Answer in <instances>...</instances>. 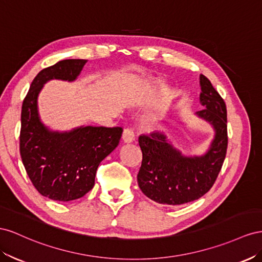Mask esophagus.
<instances>
[{"label": "esophagus", "mask_w": 262, "mask_h": 262, "mask_svg": "<svg viewBox=\"0 0 262 262\" xmlns=\"http://www.w3.org/2000/svg\"><path fill=\"white\" fill-rule=\"evenodd\" d=\"M124 143L126 144H130L134 141V139H135V135H134V132L132 129H125L123 132V136H122Z\"/></svg>", "instance_id": "34e87169"}]
</instances>
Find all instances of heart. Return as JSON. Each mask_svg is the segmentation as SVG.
<instances>
[{
  "label": "heart",
  "mask_w": 262,
  "mask_h": 262,
  "mask_svg": "<svg viewBox=\"0 0 262 262\" xmlns=\"http://www.w3.org/2000/svg\"><path fill=\"white\" fill-rule=\"evenodd\" d=\"M155 86L154 85H151V86H149V90H152Z\"/></svg>",
  "instance_id": "1"
}]
</instances>
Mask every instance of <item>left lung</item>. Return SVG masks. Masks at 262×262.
<instances>
[{"mask_svg":"<svg viewBox=\"0 0 262 262\" xmlns=\"http://www.w3.org/2000/svg\"><path fill=\"white\" fill-rule=\"evenodd\" d=\"M200 103L204 110L198 111L195 116L214 129L204 154H183L163 132L139 136L143 161L137 182L145 195L157 203L181 205L202 198L222 169L228 140L226 105L203 74L200 76Z\"/></svg>","mask_w":262,"mask_h":262,"instance_id":"left-lung-1","label":"left lung"}]
</instances>
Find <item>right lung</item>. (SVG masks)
<instances>
[{"instance_id": "obj_1", "label": "right lung", "mask_w": 262, "mask_h": 262, "mask_svg": "<svg viewBox=\"0 0 262 262\" xmlns=\"http://www.w3.org/2000/svg\"><path fill=\"white\" fill-rule=\"evenodd\" d=\"M86 62L66 59L42 69L21 106V161L37 191L54 201H73L92 190L99 164L118 146L123 134L122 127L81 125L60 132L42 123L38 96L43 85L50 80L76 81Z\"/></svg>"}]
</instances>
